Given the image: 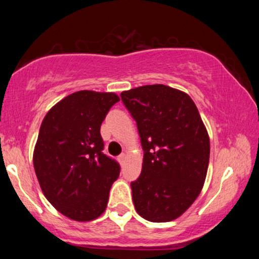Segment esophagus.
<instances>
[{
	"label": "esophagus",
	"instance_id": "esophagus-1",
	"mask_svg": "<svg viewBox=\"0 0 259 259\" xmlns=\"http://www.w3.org/2000/svg\"><path fill=\"white\" fill-rule=\"evenodd\" d=\"M118 159H119V162H120V163L125 162V159H126V154H125V153L120 154V156H119V158H118Z\"/></svg>",
	"mask_w": 259,
	"mask_h": 259
}]
</instances>
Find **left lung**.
<instances>
[{
	"label": "left lung",
	"instance_id": "1",
	"mask_svg": "<svg viewBox=\"0 0 259 259\" xmlns=\"http://www.w3.org/2000/svg\"><path fill=\"white\" fill-rule=\"evenodd\" d=\"M120 97L144 150L141 175L132 183L136 212L153 223L174 221L194 203L206 180V126L191 97L167 85L140 86Z\"/></svg>",
	"mask_w": 259,
	"mask_h": 259
}]
</instances>
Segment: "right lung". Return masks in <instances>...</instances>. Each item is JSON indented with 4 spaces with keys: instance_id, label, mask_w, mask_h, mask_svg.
I'll return each instance as SVG.
<instances>
[{
    "instance_id": "obj_1",
    "label": "right lung",
    "mask_w": 259,
    "mask_h": 259,
    "mask_svg": "<svg viewBox=\"0 0 259 259\" xmlns=\"http://www.w3.org/2000/svg\"><path fill=\"white\" fill-rule=\"evenodd\" d=\"M118 101L114 92H74L47 112L40 126L32 156L38 184L50 203L73 221L99 218L119 177V164L102 152L100 133Z\"/></svg>"
}]
</instances>
